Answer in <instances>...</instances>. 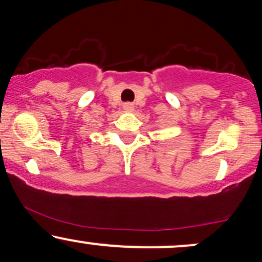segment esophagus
Returning a JSON list of instances; mask_svg holds the SVG:
<instances>
[{
  "label": "esophagus",
  "instance_id": "1",
  "mask_svg": "<svg viewBox=\"0 0 262 262\" xmlns=\"http://www.w3.org/2000/svg\"><path fill=\"white\" fill-rule=\"evenodd\" d=\"M123 110H124L125 112H133L134 106L132 103H124L123 104Z\"/></svg>",
  "mask_w": 262,
  "mask_h": 262
}]
</instances>
